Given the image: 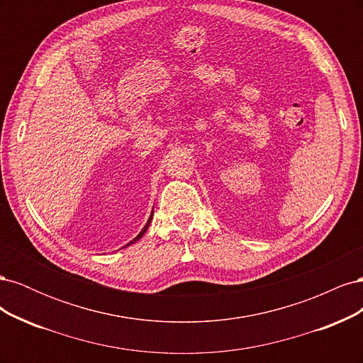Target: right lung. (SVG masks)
I'll return each mask as SVG.
<instances>
[{
  "label": "right lung",
  "mask_w": 363,
  "mask_h": 363,
  "mask_svg": "<svg viewBox=\"0 0 363 363\" xmlns=\"http://www.w3.org/2000/svg\"><path fill=\"white\" fill-rule=\"evenodd\" d=\"M151 219H152V212H151V215H150V218H148V221H147V224L144 225V228H142L140 230V232H139V235L133 239V240H131V242H128L125 247H128V245H131V244H135L136 242V240H139L142 236H144L145 235V232H147V228H148V225H150V223H151Z\"/></svg>",
  "instance_id": "1"
}]
</instances>
